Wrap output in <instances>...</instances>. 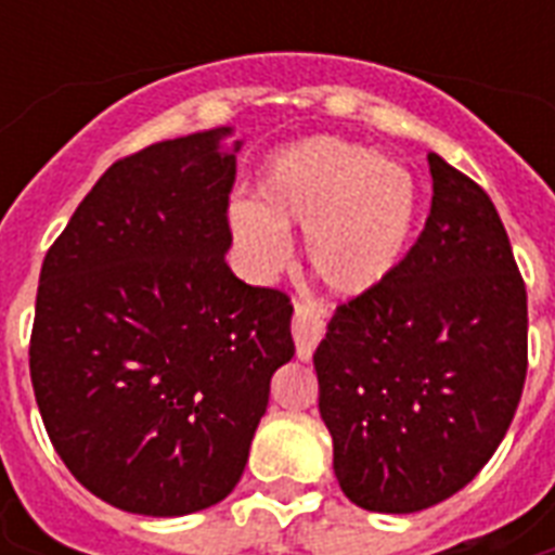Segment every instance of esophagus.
Returning <instances> with one entry per match:
<instances>
[{"mask_svg": "<svg viewBox=\"0 0 555 555\" xmlns=\"http://www.w3.org/2000/svg\"><path fill=\"white\" fill-rule=\"evenodd\" d=\"M322 334H325V308L311 302V299L296 302L294 339H296V354H299V360H311L313 348L320 346Z\"/></svg>", "mask_w": 555, "mask_h": 555, "instance_id": "34e87169", "label": "esophagus"}]
</instances>
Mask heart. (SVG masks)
Masks as SVG:
<instances>
[{
    "label": "heart",
    "mask_w": 555,
    "mask_h": 555,
    "mask_svg": "<svg viewBox=\"0 0 555 555\" xmlns=\"http://www.w3.org/2000/svg\"><path fill=\"white\" fill-rule=\"evenodd\" d=\"M417 209V178L403 160L339 138H308L268 160L259 201H235L227 221L256 276L291 259L287 230L308 233L317 279L331 294L354 299L377 291L403 261Z\"/></svg>",
    "instance_id": "heart-1"
}]
</instances>
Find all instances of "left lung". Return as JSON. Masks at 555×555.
<instances>
[{"label": "left lung", "mask_w": 555, "mask_h": 555, "mask_svg": "<svg viewBox=\"0 0 555 555\" xmlns=\"http://www.w3.org/2000/svg\"><path fill=\"white\" fill-rule=\"evenodd\" d=\"M431 209L391 276L339 305L313 354L334 473L371 513L464 490L507 435L527 377V291L473 178L429 152Z\"/></svg>", "instance_id": "obj_1"}]
</instances>
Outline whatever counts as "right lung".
<instances>
[{
  "label": "right lung",
  "instance_id": "add662e5",
  "mask_svg": "<svg viewBox=\"0 0 555 555\" xmlns=\"http://www.w3.org/2000/svg\"><path fill=\"white\" fill-rule=\"evenodd\" d=\"M230 134L112 164L39 273L30 383L48 438L86 490L138 516H190L233 492L270 377L294 357L291 299L224 261Z\"/></svg>",
  "mask_w": 555,
  "mask_h": 555
}]
</instances>
